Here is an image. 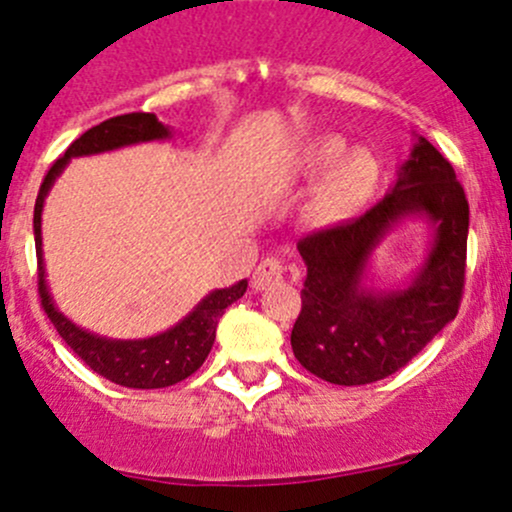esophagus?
<instances>
[{"label": "esophagus", "mask_w": 512, "mask_h": 512, "mask_svg": "<svg viewBox=\"0 0 512 512\" xmlns=\"http://www.w3.org/2000/svg\"><path fill=\"white\" fill-rule=\"evenodd\" d=\"M282 277H284L282 260H277V257H267V260H262L260 265L255 267V272H252V289L265 291L272 284L282 282Z\"/></svg>", "instance_id": "obj_1"}]
</instances>
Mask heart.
<instances>
[{
	"label": "heart",
	"instance_id": "b5f03b06",
	"mask_svg": "<svg viewBox=\"0 0 512 512\" xmlns=\"http://www.w3.org/2000/svg\"><path fill=\"white\" fill-rule=\"evenodd\" d=\"M291 172L301 179L325 177L306 209L316 226L350 221L374 199L381 182L379 160L369 150H350L335 133L303 143L291 160Z\"/></svg>",
	"mask_w": 512,
	"mask_h": 512
}]
</instances>
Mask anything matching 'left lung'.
Listing matches in <instances>:
<instances>
[{
  "label": "left lung",
  "mask_w": 512,
  "mask_h": 512,
  "mask_svg": "<svg viewBox=\"0 0 512 512\" xmlns=\"http://www.w3.org/2000/svg\"><path fill=\"white\" fill-rule=\"evenodd\" d=\"M420 217L433 230L424 267L408 285L363 284L380 240ZM469 201L452 165L425 138L398 170L391 192L364 216L299 240L306 262L291 350L301 367L340 386H362L406 367L457 318L464 291Z\"/></svg>",
  "instance_id": "left-lung-1"
}]
</instances>
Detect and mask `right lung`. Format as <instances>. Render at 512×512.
I'll list each match as a JSON object with an SVG mask.
<instances>
[{"label":"right lung","mask_w":512,"mask_h":512,"mask_svg":"<svg viewBox=\"0 0 512 512\" xmlns=\"http://www.w3.org/2000/svg\"><path fill=\"white\" fill-rule=\"evenodd\" d=\"M172 131L155 114H123L114 119L99 123V126L84 131L63 157L53 162L46 179L38 192L36 209H33V235H36V255H38V294H41V306L48 313L50 323L60 333L70 350L94 369L104 379L114 381L128 389H165V386L184 381L192 376L196 369L209 357L213 340H216V325L230 303H235L245 294L247 279L238 284L226 286V289H213L204 299L194 306L189 316H184L177 325H172L165 333L153 335L143 340H114L101 338L97 333L80 328L70 318L63 316L50 296L46 282V265H43V235H41V216L43 204L55 179L63 174L67 162L72 157L99 155L109 150L126 148V145L150 143V140L170 138Z\"/></svg>","instance_id":"1"}]
</instances>
